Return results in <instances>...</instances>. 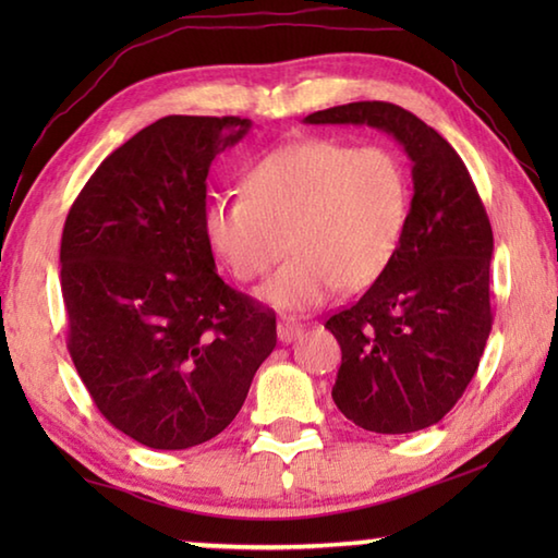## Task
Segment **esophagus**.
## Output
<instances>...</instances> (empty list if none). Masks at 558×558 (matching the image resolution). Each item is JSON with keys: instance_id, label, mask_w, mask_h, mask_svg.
<instances>
[{"instance_id": "esophagus-1", "label": "esophagus", "mask_w": 558, "mask_h": 558, "mask_svg": "<svg viewBox=\"0 0 558 558\" xmlns=\"http://www.w3.org/2000/svg\"><path fill=\"white\" fill-rule=\"evenodd\" d=\"M300 332H302V325H298V323H290V319H282V323H278V342L280 344L295 342Z\"/></svg>"}]
</instances>
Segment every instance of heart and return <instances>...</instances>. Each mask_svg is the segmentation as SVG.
<instances>
[{"label":"heart","mask_w":558,"mask_h":558,"mask_svg":"<svg viewBox=\"0 0 558 558\" xmlns=\"http://www.w3.org/2000/svg\"><path fill=\"white\" fill-rule=\"evenodd\" d=\"M411 209L403 159L384 145L337 140L272 149L245 174V194L219 196L204 231L233 278L251 282L292 258L258 290L280 313H310L337 288H369L391 266Z\"/></svg>","instance_id":"b5f03b06"}]
</instances>
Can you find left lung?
I'll use <instances>...</instances> for the list:
<instances>
[{
	"mask_svg": "<svg viewBox=\"0 0 558 558\" xmlns=\"http://www.w3.org/2000/svg\"><path fill=\"white\" fill-rule=\"evenodd\" d=\"M307 125H369L411 159L413 199L391 266L325 327L342 347L337 409L372 433L438 423L485 352L493 229L468 167L436 130L393 102L364 100L305 118Z\"/></svg>",
	"mask_w": 558,
	"mask_h": 558,
	"instance_id": "8db88e82",
	"label": "left lung"
}]
</instances>
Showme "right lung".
<instances>
[{
    "label": "right lung",
    "instance_id": "right-lung-1",
    "mask_svg": "<svg viewBox=\"0 0 558 558\" xmlns=\"http://www.w3.org/2000/svg\"><path fill=\"white\" fill-rule=\"evenodd\" d=\"M251 128L153 122L106 157L63 226L71 359L98 411L147 448L219 436L276 349V315L226 286L204 231L209 167Z\"/></svg>",
    "mask_w": 558,
    "mask_h": 558
}]
</instances>
